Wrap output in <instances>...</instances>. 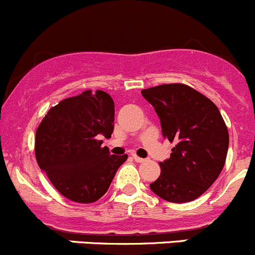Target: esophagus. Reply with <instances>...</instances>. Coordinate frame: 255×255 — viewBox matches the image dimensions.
Here are the masks:
<instances>
[{"instance_id":"34e87169","label":"esophagus","mask_w":255,"mask_h":255,"mask_svg":"<svg viewBox=\"0 0 255 255\" xmlns=\"http://www.w3.org/2000/svg\"><path fill=\"white\" fill-rule=\"evenodd\" d=\"M132 156H133V159H134V160L137 161V163H143V161H145V159L140 158V156H138L137 154H132Z\"/></svg>"}]
</instances>
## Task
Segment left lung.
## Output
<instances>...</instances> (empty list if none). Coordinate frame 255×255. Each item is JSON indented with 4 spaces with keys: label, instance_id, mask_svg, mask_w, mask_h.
<instances>
[{
    "label": "left lung",
    "instance_id": "8db88e82",
    "mask_svg": "<svg viewBox=\"0 0 255 255\" xmlns=\"http://www.w3.org/2000/svg\"><path fill=\"white\" fill-rule=\"evenodd\" d=\"M160 118L163 135L175 143L151 191L169 202H189L216 181L227 156L228 129L217 106L185 84L142 90Z\"/></svg>",
    "mask_w": 255,
    "mask_h": 255
}]
</instances>
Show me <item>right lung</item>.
Listing matches in <instances>:
<instances>
[{
  "label": "right lung",
  "instance_id": "1",
  "mask_svg": "<svg viewBox=\"0 0 255 255\" xmlns=\"http://www.w3.org/2000/svg\"><path fill=\"white\" fill-rule=\"evenodd\" d=\"M115 104L107 92L86 90L49 110L35 133V158L53 186L79 204L109 190L128 155H111L99 135L111 137Z\"/></svg>",
  "mask_w": 255,
  "mask_h": 255
}]
</instances>
